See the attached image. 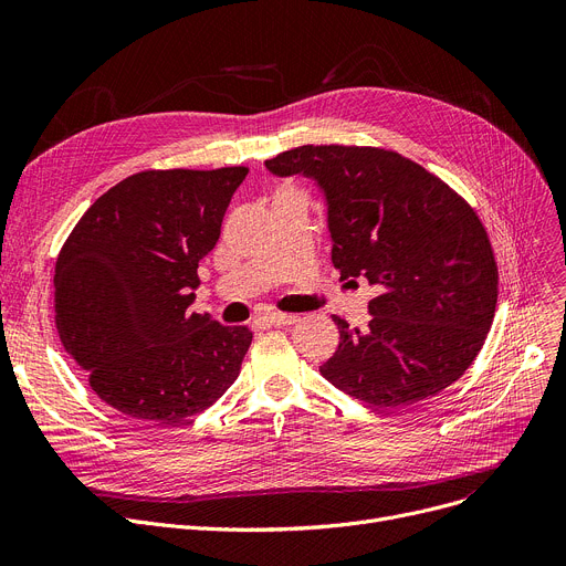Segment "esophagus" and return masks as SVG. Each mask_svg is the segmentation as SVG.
Masks as SVG:
<instances>
[{
  "label": "esophagus",
  "instance_id": "esophagus-1",
  "mask_svg": "<svg viewBox=\"0 0 566 566\" xmlns=\"http://www.w3.org/2000/svg\"><path fill=\"white\" fill-rule=\"evenodd\" d=\"M263 321H265L268 325H293V323H298V316H295V314H280V312H273V314H265Z\"/></svg>",
  "mask_w": 566,
  "mask_h": 566
}]
</instances>
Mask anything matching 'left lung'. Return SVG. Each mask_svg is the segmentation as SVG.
Wrapping results in <instances>:
<instances>
[{
	"label": "left lung",
	"instance_id": "obj_1",
	"mask_svg": "<svg viewBox=\"0 0 566 566\" xmlns=\"http://www.w3.org/2000/svg\"><path fill=\"white\" fill-rule=\"evenodd\" d=\"M265 167L314 178L342 280L367 277L380 289L367 331L333 316L339 346L321 374L382 408L450 388L482 350L497 303L495 256L470 203L388 148L307 144Z\"/></svg>",
	"mask_w": 566,
	"mask_h": 566
}]
</instances>
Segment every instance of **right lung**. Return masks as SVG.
Wrapping results in <instances>:
<instances>
[{"label":"right lung","mask_w":566,"mask_h":566,"mask_svg":"<svg viewBox=\"0 0 566 566\" xmlns=\"http://www.w3.org/2000/svg\"><path fill=\"white\" fill-rule=\"evenodd\" d=\"M248 167L146 169L80 218L54 265V323L92 390L135 420L178 424L241 374L245 325L190 312L199 261Z\"/></svg>","instance_id":"add662e5"}]
</instances>
